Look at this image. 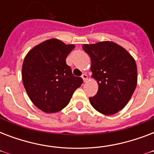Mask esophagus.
I'll list each match as a JSON object with an SVG mask.
<instances>
[{
	"label": "esophagus",
	"instance_id": "34e87169",
	"mask_svg": "<svg viewBox=\"0 0 154 154\" xmlns=\"http://www.w3.org/2000/svg\"><path fill=\"white\" fill-rule=\"evenodd\" d=\"M82 79H83V81H84V82H87V80H88V76H87L85 73H83V74L82 75Z\"/></svg>",
	"mask_w": 154,
	"mask_h": 154
}]
</instances>
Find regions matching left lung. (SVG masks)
Wrapping results in <instances>:
<instances>
[{
  "label": "left lung",
  "mask_w": 154,
  "mask_h": 154,
  "mask_svg": "<svg viewBox=\"0 0 154 154\" xmlns=\"http://www.w3.org/2000/svg\"><path fill=\"white\" fill-rule=\"evenodd\" d=\"M83 49L91 58L93 77L98 83V91L89 101L99 112L114 114L126 105L136 89V62L124 48L113 42L84 45Z\"/></svg>",
  "instance_id": "obj_1"
}]
</instances>
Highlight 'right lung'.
<instances>
[{"label": "right lung", "instance_id": "1", "mask_svg": "<svg viewBox=\"0 0 154 154\" xmlns=\"http://www.w3.org/2000/svg\"><path fill=\"white\" fill-rule=\"evenodd\" d=\"M74 49L57 39L42 42L31 49L22 65V81L30 100L43 112H56L69 103L83 83L72 75L66 57Z\"/></svg>", "mask_w": 154, "mask_h": 154}]
</instances>
